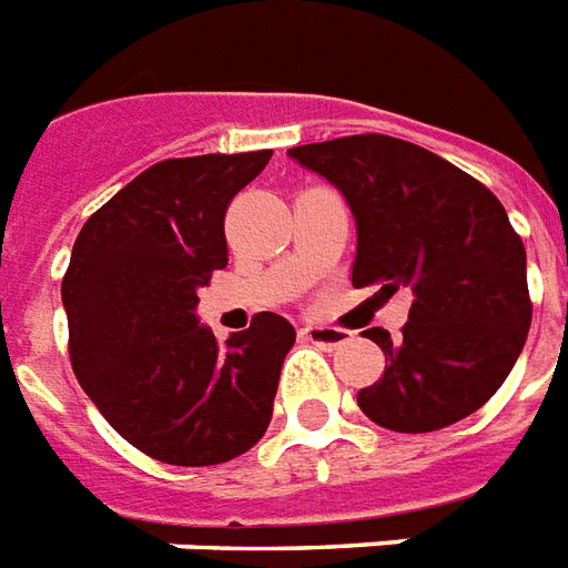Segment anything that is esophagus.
Here are the masks:
<instances>
[{
    "label": "esophagus",
    "instance_id": "1",
    "mask_svg": "<svg viewBox=\"0 0 568 568\" xmlns=\"http://www.w3.org/2000/svg\"><path fill=\"white\" fill-rule=\"evenodd\" d=\"M300 335L305 341H311V344L323 347V349H335V347H341V344H347V341H349L347 329H332V326H305Z\"/></svg>",
    "mask_w": 568,
    "mask_h": 568
}]
</instances>
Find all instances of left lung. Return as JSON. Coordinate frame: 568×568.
<instances>
[{"label":"left lung","mask_w":568,"mask_h":568,"mask_svg":"<svg viewBox=\"0 0 568 568\" xmlns=\"http://www.w3.org/2000/svg\"><path fill=\"white\" fill-rule=\"evenodd\" d=\"M329 179L356 219L353 287L413 293L400 338L365 332L386 356L383 377L356 395L383 428L425 434L470 416L521 356L532 305L527 251L488 187L446 158L386 134L293 146Z\"/></svg>","instance_id":"left-lung-1"}]
</instances>
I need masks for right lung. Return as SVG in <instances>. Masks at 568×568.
Instances as JSON below:
<instances>
[{"label":"right lung","mask_w":568,"mask_h":568,"mask_svg":"<svg viewBox=\"0 0 568 568\" xmlns=\"http://www.w3.org/2000/svg\"><path fill=\"white\" fill-rule=\"evenodd\" d=\"M272 149L170 158L143 170L83 224L62 305L71 368L131 446L176 467L224 464L266 434L287 320L263 311L219 344L197 293L227 266L224 212Z\"/></svg>","instance_id":"obj_1"}]
</instances>
